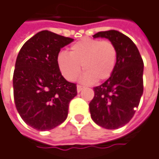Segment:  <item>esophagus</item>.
<instances>
[{
    "label": "esophagus",
    "instance_id": "obj_1",
    "mask_svg": "<svg viewBox=\"0 0 159 159\" xmlns=\"http://www.w3.org/2000/svg\"><path fill=\"white\" fill-rule=\"evenodd\" d=\"M83 88H84V87H83L82 86H80V85H78V86H77V92H78V93H80V92L83 90Z\"/></svg>",
    "mask_w": 159,
    "mask_h": 159
}]
</instances>
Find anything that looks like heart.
Masks as SVG:
<instances>
[{"label": "heart", "instance_id": "obj_1", "mask_svg": "<svg viewBox=\"0 0 159 159\" xmlns=\"http://www.w3.org/2000/svg\"><path fill=\"white\" fill-rule=\"evenodd\" d=\"M117 48L110 40L83 38L71 46L69 53L57 55V65L68 81L76 80L82 70L80 80L85 84L103 81L110 78L117 63Z\"/></svg>", "mask_w": 159, "mask_h": 159}]
</instances>
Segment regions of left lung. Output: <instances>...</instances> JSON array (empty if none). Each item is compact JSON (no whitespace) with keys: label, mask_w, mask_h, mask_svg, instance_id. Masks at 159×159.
<instances>
[{"label":"left lung","mask_w":159,"mask_h":159,"mask_svg":"<svg viewBox=\"0 0 159 159\" xmlns=\"http://www.w3.org/2000/svg\"><path fill=\"white\" fill-rule=\"evenodd\" d=\"M93 38H106L117 48V63L110 78L94 87L89 104L91 118L106 129L122 127L132 119L143 94L144 62L129 37L116 30L98 32Z\"/></svg>","instance_id":"left-lung-1"}]
</instances>
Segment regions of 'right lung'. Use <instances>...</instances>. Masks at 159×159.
Instances as JSON below:
<instances>
[{"mask_svg": "<svg viewBox=\"0 0 159 159\" xmlns=\"http://www.w3.org/2000/svg\"><path fill=\"white\" fill-rule=\"evenodd\" d=\"M73 39L44 30L20 48L13 77L16 109L24 122L39 131L53 129L67 118L76 84L62 76L57 55Z\"/></svg>", "mask_w": 159, "mask_h": 159, "instance_id": "1", "label": "right lung"}]
</instances>
